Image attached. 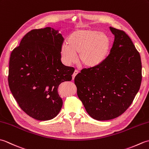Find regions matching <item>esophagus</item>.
I'll use <instances>...</instances> for the list:
<instances>
[{
    "instance_id": "esophagus-1",
    "label": "esophagus",
    "mask_w": 149,
    "mask_h": 149,
    "mask_svg": "<svg viewBox=\"0 0 149 149\" xmlns=\"http://www.w3.org/2000/svg\"><path fill=\"white\" fill-rule=\"evenodd\" d=\"M78 73H79V71H78V70H75L74 71V74H73V75H72L73 79H74L75 77L76 76V75L78 74Z\"/></svg>"
}]
</instances>
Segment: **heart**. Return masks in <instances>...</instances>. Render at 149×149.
<instances>
[{
	"instance_id": "heart-1",
	"label": "heart",
	"mask_w": 149,
	"mask_h": 149,
	"mask_svg": "<svg viewBox=\"0 0 149 149\" xmlns=\"http://www.w3.org/2000/svg\"><path fill=\"white\" fill-rule=\"evenodd\" d=\"M111 47V40L107 34L95 29L75 31L70 35L68 43L61 48L63 63L70 65L77 60L87 68L100 65L107 58Z\"/></svg>"
}]
</instances>
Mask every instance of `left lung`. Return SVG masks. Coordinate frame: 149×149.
Returning a JSON list of instances; mask_svg holds the SVG:
<instances>
[{
  "label": "left lung",
  "mask_w": 149,
  "mask_h": 149,
  "mask_svg": "<svg viewBox=\"0 0 149 149\" xmlns=\"http://www.w3.org/2000/svg\"><path fill=\"white\" fill-rule=\"evenodd\" d=\"M115 36L110 54L96 67L85 68L75 76L78 97L91 118L109 120L131 106L141 83V62L124 31L110 27Z\"/></svg>",
  "instance_id": "8db88e82"
}]
</instances>
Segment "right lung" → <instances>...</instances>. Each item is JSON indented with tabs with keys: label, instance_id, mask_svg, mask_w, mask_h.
Here are the masks:
<instances>
[{
	"label": "right lung",
	"instance_id": "1",
	"mask_svg": "<svg viewBox=\"0 0 149 149\" xmlns=\"http://www.w3.org/2000/svg\"><path fill=\"white\" fill-rule=\"evenodd\" d=\"M63 40L53 28L33 29L11 54L9 88L20 108L38 120H51L58 115L63 106L58 86L72 79L74 68L61 61Z\"/></svg>",
	"mask_w": 149,
	"mask_h": 149
}]
</instances>
